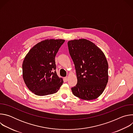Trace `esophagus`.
Segmentation results:
<instances>
[{"instance_id":"esophagus-1","label":"esophagus","mask_w":133,"mask_h":133,"mask_svg":"<svg viewBox=\"0 0 133 133\" xmlns=\"http://www.w3.org/2000/svg\"><path fill=\"white\" fill-rule=\"evenodd\" d=\"M68 77H66L64 78V80H65L66 82L68 81Z\"/></svg>"}]
</instances>
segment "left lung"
I'll return each instance as SVG.
<instances>
[{
	"instance_id": "8db88e82",
	"label": "left lung",
	"mask_w": 133,
	"mask_h": 133,
	"mask_svg": "<svg viewBox=\"0 0 133 133\" xmlns=\"http://www.w3.org/2000/svg\"><path fill=\"white\" fill-rule=\"evenodd\" d=\"M67 44L77 78V84L71 88L73 94L87 101L97 98L108 80L105 56L97 46L85 39L70 41Z\"/></svg>"
}]
</instances>
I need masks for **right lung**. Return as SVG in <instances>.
<instances>
[{"label": "right lung", "mask_w": 133, "mask_h": 133, "mask_svg": "<svg viewBox=\"0 0 133 133\" xmlns=\"http://www.w3.org/2000/svg\"><path fill=\"white\" fill-rule=\"evenodd\" d=\"M63 39L42 41L28 52L23 64V76L25 84L38 96L53 94L59 90L63 80L57 74L55 56Z\"/></svg>", "instance_id": "1"}]
</instances>
